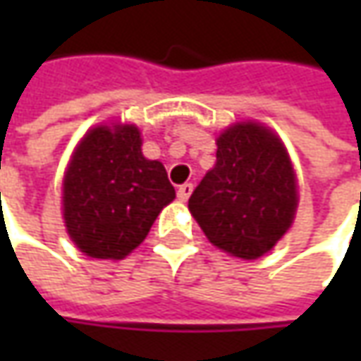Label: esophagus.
<instances>
[{
  "instance_id": "esophagus-1",
  "label": "esophagus",
  "mask_w": 361,
  "mask_h": 361,
  "mask_svg": "<svg viewBox=\"0 0 361 361\" xmlns=\"http://www.w3.org/2000/svg\"><path fill=\"white\" fill-rule=\"evenodd\" d=\"M190 192H192V185L190 183H185V185H180L178 190H176V197H178V201H188V197H190Z\"/></svg>"
}]
</instances>
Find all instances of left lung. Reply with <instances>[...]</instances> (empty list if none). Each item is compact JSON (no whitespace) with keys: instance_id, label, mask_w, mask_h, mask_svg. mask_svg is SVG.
<instances>
[{"instance_id":"obj_1","label":"left lung","mask_w":361,"mask_h":361,"mask_svg":"<svg viewBox=\"0 0 361 361\" xmlns=\"http://www.w3.org/2000/svg\"><path fill=\"white\" fill-rule=\"evenodd\" d=\"M295 174L281 140L255 122L216 138V162L188 199V209L215 247L241 259L265 255L291 227Z\"/></svg>"}]
</instances>
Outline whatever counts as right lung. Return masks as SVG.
I'll return each instance as SVG.
<instances>
[{
	"label": "right lung",
	"mask_w": 361,
	"mask_h": 361,
	"mask_svg": "<svg viewBox=\"0 0 361 361\" xmlns=\"http://www.w3.org/2000/svg\"><path fill=\"white\" fill-rule=\"evenodd\" d=\"M140 146L136 126H98L74 152L63 178V219L88 257L128 255L174 199L162 162L145 159Z\"/></svg>",
	"instance_id": "obj_1"
}]
</instances>
